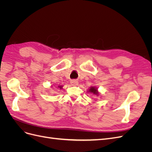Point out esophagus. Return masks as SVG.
I'll list each match as a JSON object with an SVG mask.
<instances>
[{
    "label": "esophagus",
    "mask_w": 152,
    "mask_h": 152,
    "mask_svg": "<svg viewBox=\"0 0 152 152\" xmlns=\"http://www.w3.org/2000/svg\"><path fill=\"white\" fill-rule=\"evenodd\" d=\"M70 83L72 86H78V84H79V82H78V80H72L70 81Z\"/></svg>",
    "instance_id": "1"
}]
</instances>
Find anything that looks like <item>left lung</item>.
Here are the masks:
<instances>
[{
    "label": "left lung",
    "instance_id": "left-lung-1",
    "mask_svg": "<svg viewBox=\"0 0 152 152\" xmlns=\"http://www.w3.org/2000/svg\"><path fill=\"white\" fill-rule=\"evenodd\" d=\"M87 93L93 94L96 96H99L100 95V93L98 90V87H96V86L90 87L89 88L87 89Z\"/></svg>",
    "mask_w": 152,
    "mask_h": 152
}]
</instances>
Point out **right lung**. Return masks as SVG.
Listing matches in <instances>:
<instances>
[{"label": "right lung", "instance_id": "add662e5", "mask_svg": "<svg viewBox=\"0 0 152 152\" xmlns=\"http://www.w3.org/2000/svg\"><path fill=\"white\" fill-rule=\"evenodd\" d=\"M52 87H53V86H51ZM63 86H61V85H59V86H57V87H58V88H59V89H63Z\"/></svg>", "mask_w": 152, "mask_h": 152}]
</instances>
